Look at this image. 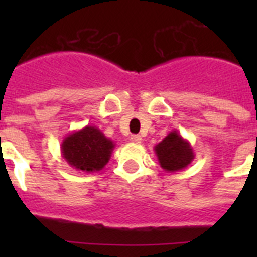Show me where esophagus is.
I'll return each mask as SVG.
<instances>
[{"label":"esophagus","instance_id":"1","mask_svg":"<svg viewBox=\"0 0 257 257\" xmlns=\"http://www.w3.org/2000/svg\"><path fill=\"white\" fill-rule=\"evenodd\" d=\"M131 142L133 143H136V144H138V143H142V140H143V138L140 135H131Z\"/></svg>","mask_w":257,"mask_h":257}]
</instances>
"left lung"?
<instances>
[{
	"mask_svg": "<svg viewBox=\"0 0 257 257\" xmlns=\"http://www.w3.org/2000/svg\"><path fill=\"white\" fill-rule=\"evenodd\" d=\"M160 166L166 172H176L187 169L194 160V152L187 139L178 130H172L165 139L154 147Z\"/></svg>",
	"mask_w": 257,
	"mask_h": 257,
	"instance_id": "8db88e82",
	"label": "left lung"
}]
</instances>
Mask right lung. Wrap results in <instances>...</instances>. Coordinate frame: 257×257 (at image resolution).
Returning <instances> with one entry per match:
<instances>
[{"label": "right lung", "instance_id": "right-lung-1", "mask_svg": "<svg viewBox=\"0 0 257 257\" xmlns=\"http://www.w3.org/2000/svg\"><path fill=\"white\" fill-rule=\"evenodd\" d=\"M115 143L100 128L87 124L68 134L60 145L61 157L77 171L97 172L110 160Z\"/></svg>", "mask_w": 257, "mask_h": 257}]
</instances>
